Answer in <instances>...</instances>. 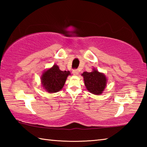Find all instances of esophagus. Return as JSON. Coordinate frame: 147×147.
Listing matches in <instances>:
<instances>
[{
    "mask_svg": "<svg viewBox=\"0 0 147 147\" xmlns=\"http://www.w3.org/2000/svg\"><path fill=\"white\" fill-rule=\"evenodd\" d=\"M73 73L74 75H78V69H74V70L73 71Z\"/></svg>",
    "mask_w": 147,
    "mask_h": 147,
    "instance_id": "34e87169",
    "label": "esophagus"
}]
</instances>
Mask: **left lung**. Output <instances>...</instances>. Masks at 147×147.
I'll use <instances>...</instances> for the list:
<instances>
[{
    "instance_id": "obj_1",
    "label": "left lung",
    "mask_w": 147,
    "mask_h": 147,
    "mask_svg": "<svg viewBox=\"0 0 147 147\" xmlns=\"http://www.w3.org/2000/svg\"><path fill=\"white\" fill-rule=\"evenodd\" d=\"M84 83L88 90L94 94H100L105 89L106 78L104 74L93 69V72H84Z\"/></svg>"
}]
</instances>
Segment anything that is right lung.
I'll use <instances>...</instances> for the list:
<instances>
[{"mask_svg":"<svg viewBox=\"0 0 147 147\" xmlns=\"http://www.w3.org/2000/svg\"><path fill=\"white\" fill-rule=\"evenodd\" d=\"M69 74V71H62L58 65H54L53 67L43 73L41 77L42 85L49 93H56L63 88Z\"/></svg>","mask_w":147,"mask_h":147,"instance_id":"right-lung-1","label":"right lung"}]
</instances>
